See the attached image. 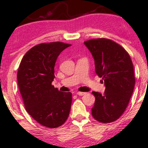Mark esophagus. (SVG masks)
Instances as JSON below:
<instances>
[{"instance_id":"34e87169","label":"esophagus","mask_w":148,"mask_h":148,"mask_svg":"<svg viewBox=\"0 0 148 148\" xmlns=\"http://www.w3.org/2000/svg\"><path fill=\"white\" fill-rule=\"evenodd\" d=\"M86 94L85 92H78L77 93H76V94L79 96H83V95H85V94Z\"/></svg>"}]
</instances>
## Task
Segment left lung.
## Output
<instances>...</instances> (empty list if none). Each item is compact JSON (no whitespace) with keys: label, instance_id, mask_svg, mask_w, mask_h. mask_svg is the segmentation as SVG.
<instances>
[{"label":"left lung","instance_id":"left-lung-1","mask_svg":"<svg viewBox=\"0 0 148 148\" xmlns=\"http://www.w3.org/2000/svg\"><path fill=\"white\" fill-rule=\"evenodd\" d=\"M84 44L93 56L96 73L106 86L104 94L92 92L95 103L92 114L101 123L113 122L125 112L134 91L131 58L123 47L109 39H92Z\"/></svg>","mask_w":148,"mask_h":148}]
</instances>
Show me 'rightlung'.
<instances>
[{
  "label": "right lung",
  "instance_id": "right-lung-1",
  "mask_svg": "<svg viewBox=\"0 0 148 148\" xmlns=\"http://www.w3.org/2000/svg\"><path fill=\"white\" fill-rule=\"evenodd\" d=\"M70 45L61 42L36 45L25 54L18 70V85L26 111L49 128L63 125L70 112L72 93L58 91L51 85L57 58Z\"/></svg>",
  "mask_w": 148,
  "mask_h": 148
}]
</instances>
